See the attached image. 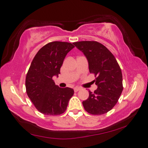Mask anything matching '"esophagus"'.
I'll return each mask as SVG.
<instances>
[{
  "mask_svg": "<svg viewBox=\"0 0 148 148\" xmlns=\"http://www.w3.org/2000/svg\"><path fill=\"white\" fill-rule=\"evenodd\" d=\"M74 92H76L79 91V90H81V88H79V87H76V88H74Z\"/></svg>",
  "mask_w": 148,
  "mask_h": 148,
  "instance_id": "obj_1",
  "label": "esophagus"
}]
</instances>
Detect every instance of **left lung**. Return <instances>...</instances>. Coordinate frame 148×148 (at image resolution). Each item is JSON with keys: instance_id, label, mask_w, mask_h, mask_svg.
I'll list each match as a JSON object with an SVG mask.
<instances>
[{"instance_id": "left-lung-1", "label": "left lung", "mask_w": 148, "mask_h": 148, "mask_svg": "<svg viewBox=\"0 0 148 148\" xmlns=\"http://www.w3.org/2000/svg\"><path fill=\"white\" fill-rule=\"evenodd\" d=\"M74 45L86 57L90 73L94 74L98 88L89 91V97L82 102L85 110L93 115H102L116 104L123 90L122 74L112 52L96 41H80Z\"/></svg>"}]
</instances>
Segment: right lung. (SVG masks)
<instances>
[{"label":"right lung","instance_id":"1","mask_svg":"<svg viewBox=\"0 0 148 148\" xmlns=\"http://www.w3.org/2000/svg\"><path fill=\"white\" fill-rule=\"evenodd\" d=\"M74 48L72 43L54 41L38 50L32 61L26 77L28 98L42 114L56 116L63 114L74 94L70 88L55 84L53 76L58 77L66 56Z\"/></svg>","mask_w":148,"mask_h":148}]
</instances>
